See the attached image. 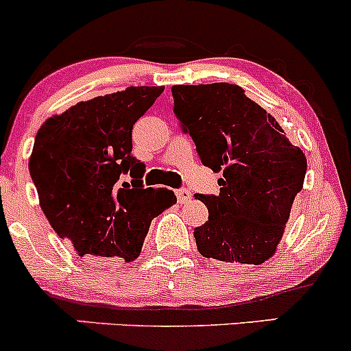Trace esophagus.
<instances>
[{
    "label": "esophagus",
    "mask_w": 351,
    "mask_h": 351,
    "mask_svg": "<svg viewBox=\"0 0 351 351\" xmlns=\"http://www.w3.org/2000/svg\"><path fill=\"white\" fill-rule=\"evenodd\" d=\"M176 196H177V201H179V204H186V202L191 199V193L187 189L176 191Z\"/></svg>",
    "instance_id": "obj_1"
}]
</instances>
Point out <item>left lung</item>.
Wrapping results in <instances>:
<instances>
[{
	"label": "left lung",
	"mask_w": 351,
	"mask_h": 351,
	"mask_svg": "<svg viewBox=\"0 0 351 351\" xmlns=\"http://www.w3.org/2000/svg\"><path fill=\"white\" fill-rule=\"evenodd\" d=\"M174 114L202 165L221 172L218 196L196 194L208 221L194 230L206 258L262 265L276 254L304 184L306 155L272 114L228 82L172 86Z\"/></svg>",
	"instance_id": "left-lung-1"
}]
</instances>
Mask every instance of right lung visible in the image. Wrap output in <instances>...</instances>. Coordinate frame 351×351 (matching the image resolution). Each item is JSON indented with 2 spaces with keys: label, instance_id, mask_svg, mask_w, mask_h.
<instances>
[{
  "label": "right lung",
  "instance_id": "right-lung-1",
  "mask_svg": "<svg viewBox=\"0 0 351 351\" xmlns=\"http://www.w3.org/2000/svg\"><path fill=\"white\" fill-rule=\"evenodd\" d=\"M162 93V86H130L81 101L37 132L28 169L42 211L79 256L133 262L152 219L177 202L171 189H143L145 165L132 157L133 125ZM123 173L132 184L121 182Z\"/></svg>",
  "mask_w": 351,
  "mask_h": 351
}]
</instances>
